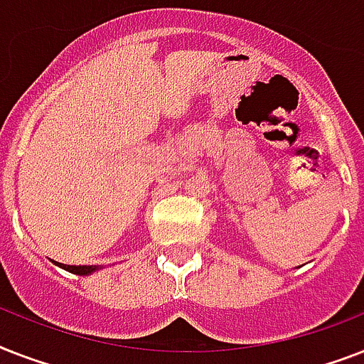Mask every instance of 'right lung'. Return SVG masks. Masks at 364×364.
Here are the masks:
<instances>
[{
	"label": "right lung",
	"instance_id": "1",
	"mask_svg": "<svg viewBox=\"0 0 364 364\" xmlns=\"http://www.w3.org/2000/svg\"><path fill=\"white\" fill-rule=\"evenodd\" d=\"M56 266H60V268H64V270L71 272V274H77V276H90V274H94V272L102 270V266H70V264H60V262H54Z\"/></svg>",
	"mask_w": 364,
	"mask_h": 364
}]
</instances>
